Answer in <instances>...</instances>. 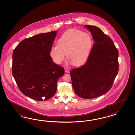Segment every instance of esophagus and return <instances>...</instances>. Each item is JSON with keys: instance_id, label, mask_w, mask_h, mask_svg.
I'll list each match as a JSON object with an SVG mask.
<instances>
[{"instance_id": "esophagus-1", "label": "esophagus", "mask_w": 135, "mask_h": 135, "mask_svg": "<svg viewBox=\"0 0 135 135\" xmlns=\"http://www.w3.org/2000/svg\"><path fill=\"white\" fill-rule=\"evenodd\" d=\"M65 71L66 73H69L70 72V70L69 69H67V68H65Z\"/></svg>"}]
</instances>
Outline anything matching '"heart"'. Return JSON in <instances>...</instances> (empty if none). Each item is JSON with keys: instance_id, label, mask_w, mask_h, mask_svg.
I'll return each mask as SVG.
<instances>
[{"instance_id": "b5f03b06", "label": "heart", "mask_w": 135, "mask_h": 135, "mask_svg": "<svg viewBox=\"0 0 135 135\" xmlns=\"http://www.w3.org/2000/svg\"><path fill=\"white\" fill-rule=\"evenodd\" d=\"M58 45L52 46L49 55L53 61L59 65L65 58L66 53L70 63L80 65L89 56L93 42L90 34L76 30H70L58 41Z\"/></svg>"}]
</instances>
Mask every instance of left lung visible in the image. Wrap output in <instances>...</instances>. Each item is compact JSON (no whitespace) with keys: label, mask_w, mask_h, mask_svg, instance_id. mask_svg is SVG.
<instances>
[{"label":"left lung","mask_w":135,"mask_h":135,"mask_svg":"<svg viewBox=\"0 0 135 135\" xmlns=\"http://www.w3.org/2000/svg\"><path fill=\"white\" fill-rule=\"evenodd\" d=\"M94 44L86 63L70 72L75 94L85 99L94 98L110 90L119 70L118 51L112 40L98 27L84 26Z\"/></svg>","instance_id":"obj_1"}]
</instances>
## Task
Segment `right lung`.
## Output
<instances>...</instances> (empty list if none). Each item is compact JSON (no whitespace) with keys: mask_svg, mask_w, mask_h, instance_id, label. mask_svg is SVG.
Wrapping results in <instances>:
<instances>
[{"mask_svg":"<svg viewBox=\"0 0 135 135\" xmlns=\"http://www.w3.org/2000/svg\"><path fill=\"white\" fill-rule=\"evenodd\" d=\"M57 31L36 35L21 41L13 52V76L21 91L33 99L46 100L55 94L64 68L54 63L49 51Z\"/></svg>","mask_w":135,"mask_h":135,"instance_id":"add662e5","label":"right lung"}]
</instances>
